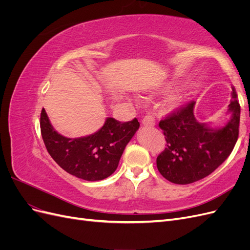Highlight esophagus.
Wrapping results in <instances>:
<instances>
[{"mask_svg":"<svg viewBox=\"0 0 250 250\" xmlns=\"http://www.w3.org/2000/svg\"><path fill=\"white\" fill-rule=\"evenodd\" d=\"M142 124L144 126H147V127H153L155 125V121L152 117L146 116L142 119Z\"/></svg>","mask_w":250,"mask_h":250,"instance_id":"esophagus-1","label":"esophagus"}]
</instances>
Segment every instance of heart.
Listing matches in <instances>:
<instances>
[{
	"label": "heart",
	"instance_id": "heart-1",
	"mask_svg": "<svg viewBox=\"0 0 250 250\" xmlns=\"http://www.w3.org/2000/svg\"><path fill=\"white\" fill-rule=\"evenodd\" d=\"M178 105H179V98H177V97L173 98V99H171L170 102H169V107L170 108H176Z\"/></svg>",
	"mask_w": 250,
	"mask_h": 250
}]
</instances>
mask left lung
<instances>
[{"label": "left lung", "mask_w": 250, "mask_h": 250, "mask_svg": "<svg viewBox=\"0 0 250 250\" xmlns=\"http://www.w3.org/2000/svg\"><path fill=\"white\" fill-rule=\"evenodd\" d=\"M195 103L160 122L167 145L157 156L156 166L173 184H192L209 175L229 156L238 140L240 104L234 90L228 109L230 118L222 127L197 121Z\"/></svg>", "instance_id": "obj_1"}]
</instances>
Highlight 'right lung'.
<instances>
[{
	"instance_id": "add662e5",
	"label": "right lung",
	"mask_w": 250,
	"mask_h": 250,
	"mask_svg": "<svg viewBox=\"0 0 250 250\" xmlns=\"http://www.w3.org/2000/svg\"><path fill=\"white\" fill-rule=\"evenodd\" d=\"M139 127L137 119L121 123L106 118L95 133L71 139L54 129L44 108L41 113L42 135L49 154L64 171L88 181L107 178L116 171L126 145Z\"/></svg>"
}]
</instances>
